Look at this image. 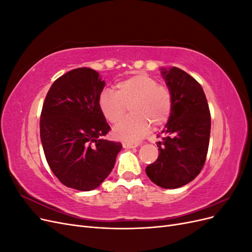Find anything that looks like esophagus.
<instances>
[{"label":"esophagus","instance_id":"1","mask_svg":"<svg viewBox=\"0 0 252 252\" xmlns=\"http://www.w3.org/2000/svg\"><path fill=\"white\" fill-rule=\"evenodd\" d=\"M140 145V143H131V142H124L123 143V147L124 148H134L138 147Z\"/></svg>","mask_w":252,"mask_h":252}]
</instances>
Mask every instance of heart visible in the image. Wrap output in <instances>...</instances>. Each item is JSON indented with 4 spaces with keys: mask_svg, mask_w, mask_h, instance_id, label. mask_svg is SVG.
<instances>
[{
    "mask_svg": "<svg viewBox=\"0 0 252 252\" xmlns=\"http://www.w3.org/2000/svg\"><path fill=\"white\" fill-rule=\"evenodd\" d=\"M98 109L106 121L116 124L131 105L132 116L114 126L113 132L124 141H138L151 125L163 126L172 112V94L168 86L150 75L135 74L116 84L114 93L104 90L98 96Z\"/></svg>",
    "mask_w": 252,
    "mask_h": 252,
    "instance_id": "b5f03b06",
    "label": "heart"
}]
</instances>
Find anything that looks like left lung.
Wrapping results in <instances>:
<instances>
[{
	"label": "left lung",
	"instance_id": "obj_1",
	"mask_svg": "<svg viewBox=\"0 0 252 252\" xmlns=\"http://www.w3.org/2000/svg\"><path fill=\"white\" fill-rule=\"evenodd\" d=\"M172 94V112L158 143V159L146 167L148 178L162 188L174 189L194 180L207 157L211 119L200 83L178 67L163 69Z\"/></svg>",
	"mask_w": 252,
	"mask_h": 252
}]
</instances>
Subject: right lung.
Segmentation results:
<instances>
[{
    "label": "right lung",
    "mask_w": 252,
    "mask_h": 252,
    "mask_svg": "<svg viewBox=\"0 0 252 252\" xmlns=\"http://www.w3.org/2000/svg\"><path fill=\"white\" fill-rule=\"evenodd\" d=\"M104 86L91 68L68 71L53 82L41 112V141L51 171L81 191L101 185L122 149L120 142L101 139L110 131L97 104Z\"/></svg>",
    "instance_id": "right-lung-1"
}]
</instances>
